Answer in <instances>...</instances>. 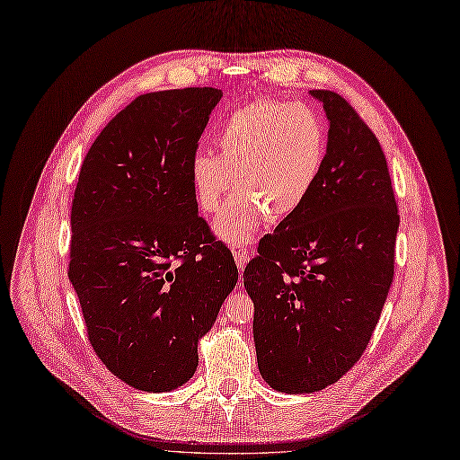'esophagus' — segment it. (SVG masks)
<instances>
[{
  "label": "esophagus",
  "mask_w": 460,
  "mask_h": 460,
  "mask_svg": "<svg viewBox=\"0 0 460 460\" xmlns=\"http://www.w3.org/2000/svg\"><path fill=\"white\" fill-rule=\"evenodd\" d=\"M230 249H232V255L235 259V264H238V269L243 270L245 262L249 261V249H247V245L245 243H234Z\"/></svg>",
  "instance_id": "esophagus-1"
}]
</instances>
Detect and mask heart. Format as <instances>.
<instances>
[{"label":"heart","instance_id":"obj_1","mask_svg":"<svg viewBox=\"0 0 460 460\" xmlns=\"http://www.w3.org/2000/svg\"><path fill=\"white\" fill-rule=\"evenodd\" d=\"M218 155L199 151L191 159V186L207 215L217 213L232 190H240L215 220L228 243L249 242L270 220L296 215L307 203L328 157V130L303 103L261 100L220 124Z\"/></svg>","mask_w":460,"mask_h":460}]
</instances>
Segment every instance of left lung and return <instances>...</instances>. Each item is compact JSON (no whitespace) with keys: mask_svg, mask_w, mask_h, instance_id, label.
<instances>
[{"mask_svg":"<svg viewBox=\"0 0 460 460\" xmlns=\"http://www.w3.org/2000/svg\"><path fill=\"white\" fill-rule=\"evenodd\" d=\"M311 95L330 120L324 171L243 270L257 365L284 394L318 392L355 367L395 269L399 213L378 137L340 93Z\"/></svg>","mask_w":460,"mask_h":460,"instance_id":"8db88e82","label":"left lung"}]
</instances>
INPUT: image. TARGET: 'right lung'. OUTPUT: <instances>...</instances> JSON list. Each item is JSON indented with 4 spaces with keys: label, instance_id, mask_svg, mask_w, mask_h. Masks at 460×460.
<instances>
[{
    "label": "right lung",
    "instance_id": "1",
    "mask_svg": "<svg viewBox=\"0 0 460 460\" xmlns=\"http://www.w3.org/2000/svg\"><path fill=\"white\" fill-rule=\"evenodd\" d=\"M222 90L137 95L95 137L71 208L68 280L88 340L117 378L171 392L238 282L230 249L198 215L191 159Z\"/></svg>",
    "mask_w": 460,
    "mask_h": 460
}]
</instances>
